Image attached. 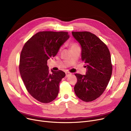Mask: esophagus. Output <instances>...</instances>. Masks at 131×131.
I'll use <instances>...</instances> for the list:
<instances>
[{
	"label": "esophagus",
	"mask_w": 131,
	"mask_h": 131,
	"mask_svg": "<svg viewBox=\"0 0 131 131\" xmlns=\"http://www.w3.org/2000/svg\"><path fill=\"white\" fill-rule=\"evenodd\" d=\"M65 74H66V78H67V77H68L69 76H70V75L72 74V73H70V72H65Z\"/></svg>",
	"instance_id": "obj_1"
}]
</instances>
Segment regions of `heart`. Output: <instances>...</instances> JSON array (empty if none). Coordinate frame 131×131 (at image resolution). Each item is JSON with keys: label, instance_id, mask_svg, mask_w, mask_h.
Instances as JSON below:
<instances>
[{"label": "heart", "instance_id": "heart-1", "mask_svg": "<svg viewBox=\"0 0 131 131\" xmlns=\"http://www.w3.org/2000/svg\"><path fill=\"white\" fill-rule=\"evenodd\" d=\"M78 45L76 44V43H72V44L71 45V48H74V47H78Z\"/></svg>", "mask_w": 131, "mask_h": 131}]
</instances>
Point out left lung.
<instances>
[{"label":"left lung","mask_w":131,"mask_h":131,"mask_svg":"<svg viewBox=\"0 0 131 131\" xmlns=\"http://www.w3.org/2000/svg\"><path fill=\"white\" fill-rule=\"evenodd\" d=\"M81 47V58L86 67L85 75L76 74L74 86L77 97L85 102L99 98L105 90L112 74V65L107 46L89 32H72Z\"/></svg>","instance_id":"8db88e82"}]
</instances>
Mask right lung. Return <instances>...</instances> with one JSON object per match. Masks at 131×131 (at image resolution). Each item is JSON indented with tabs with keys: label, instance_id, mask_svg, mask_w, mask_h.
<instances>
[{
	"label": "right lung",
	"instance_id": "add662e5",
	"mask_svg": "<svg viewBox=\"0 0 131 131\" xmlns=\"http://www.w3.org/2000/svg\"><path fill=\"white\" fill-rule=\"evenodd\" d=\"M69 38L66 32H39L23 46L19 59L20 77L27 91L41 102H50L57 97L65 73L60 70L50 73L47 60L56 56Z\"/></svg>",
	"mask_w": 131,
	"mask_h": 131
}]
</instances>
